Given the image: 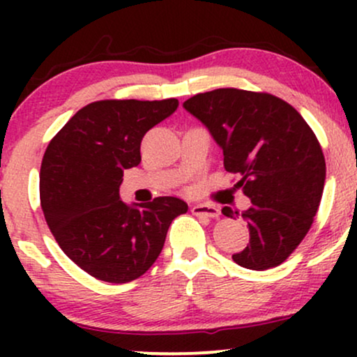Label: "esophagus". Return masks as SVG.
<instances>
[{"label":"esophagus","instance_id":"esophagus-1","mask_svg":"<svg viewBox=\"0 0 357 357\" xmlns=\"http://www.w3.org/2000/svg\"><path fill=\"white\" fill-rule=\"evenodd\" d=\"M192 215L196 216H206V218H218L220 210L216 206H210V204H195L191 208Z\"/></svg>","mask_w":357,"mask_h":357}]
</instances>
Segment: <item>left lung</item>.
<instances>
[{
    "instance_id": "left-lung-1",
    "label": "left lung",
    "mask_w": 357,
    "mask_h": 357,
    "mask_svg": "<svg viewBox=\"0 0 357 357\" xmlns=\"http://www.w3.org/2000/svg\"><path fill=\"white\" fill-rule=\"evenodd\" d=\"M223 149L228 173L238 174L252 206L241 213L250 243L233 255L240 267L267 270L290 257L321 204L326 159L314 130L285 100L267 92L216 89L184 102ZM225 216L238 211L225 206Z\"/></svg>"
}]
</instances>
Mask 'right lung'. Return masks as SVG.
Instances as JSON below:
<instances>
[{
  "instance_id": "obj_1",
  "label": "right lung",
  "mask_w": 357,
  "mask_h": 357,
  "mask_svg": "<svg viewBox=\"0 0 357 357\" xmlns=\"http://www.w3.org/2000/svg\"><path fill=\"white\" fill-rule=\"evenodd\" d=\"M178 99L97 100L52 139L40 169V203L52 235L75 265L110 284L144 275L171 221L188 211L174 196L127 206L124 169L141 162V141L178 109Z\"/></svg>"
}]
</instances>
